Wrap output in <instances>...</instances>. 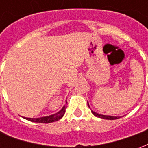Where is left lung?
<instances>
[{
    "mask_svg": "<svg viewBox=\"0 0 148 148\" xmlns=\"http://www.w3.org/2000/svg\"><path fill=\"white\" fill-rule=\"evenodd\" d=\"M88 106L90 107V106H89V103H88ZM91 112H92V113H93L95 116H97V117H99V118H102V119H106V120H116V119L120 118V116H106V115L98 114V113H97V112H93V110H91Z\"/></svg>",
    "mask_w": 148,
    "mask_h": 148,
    "instance_id": "8db88e82",
    "label": "left lung"
}]
</instances>
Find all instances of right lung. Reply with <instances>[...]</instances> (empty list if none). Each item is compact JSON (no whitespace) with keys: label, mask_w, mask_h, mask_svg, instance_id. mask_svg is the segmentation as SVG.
Listing matches in <instances>:
<instances>
[{"label":"right lung","mask_w":148,"mask_h":148,"mask_svg":"<svg viewBox=\"0 0 148 148\" xmlns=\"http://www.w3.org/2000/svg\"><path fill=\"white\" fill-rule=\"evenodd\" d=\"M66 106H64L62 107V109L59 112H58L57 113L55 114L51 115V116H43V117H39V118H27V117H24V119H26L27 121H30L32 122H36V123H42V124H48V123H51V122H55L58 120H60L63 115L66 112Z\"/></svg>","instance_id":"obj_1"}]
</instances>
